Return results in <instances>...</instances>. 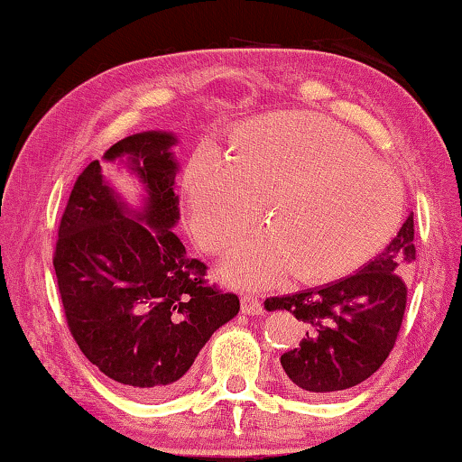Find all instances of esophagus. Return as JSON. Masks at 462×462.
<instances>
[{
    "label": "esophagus",
    "instance_id": "1",
    "mask_svg": "<svg viewBox=\"0 0 462 462\" xmlns=\"http://www.w3.org/2000/svg\"><path fill=\"white\" fill-rule=\"evenodd\" d=\"M241 311L247 316H262L264 314V308H262V301L254 295H244L241 297Z\"/></svg>",
    "mask_w": 462,
    "mask_h": 462
}]
</instances>
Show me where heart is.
Listing matches in <instances>:
<instances>
[{
  "instance_id": "b5f03b06",
  "label": "heart",
  "mask_w": 462,
  "mask_h": 462,
  "mask_svg": "<svg viewBox=\"0 0 462 462\" xmlns=\"http://www.w3.org/2000/svg\"><path fill=\"white\" fill-rule=\"evenodd\" d=\"M196 239L223 252L250 229L262 202L266 231L244 241L223 274L241 287L291 271L326 282L357 271L402 218L394 171L345 127L314 113H271L239 125L226 159L204 146L183 173Z\"/></svg>"
}]
</instances>
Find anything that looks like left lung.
Returning <instances> with one entry per match:
<instances>
[{
  "label": "left lung",
  "instance_id": "left-lung-1",
  "mask_svg": "<svg viewBox=\"0 0 462 462\" xmlns=\"http://www.w3.org/2000/svg\"><path fill=\"white\" fill-rule=\"evenodd\" d=\"M413 212L396 237L357 273L300 293L271 297L268 311H289L303 322V338L281 355L291 384L311 394L361 384L384 364L399 335L415 262Z\"/></svg>",
  "mask_w": 462,
  "mask_h": 462
}]
</instances>
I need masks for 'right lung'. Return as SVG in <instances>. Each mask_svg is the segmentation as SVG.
Listing matches in <instances>:
<instances>
[{
    "label": "right lung",
    "instance_id": "add662e5",
    "mask_svg": "<svg viewBox=\"0 0 462 462\" xmlns=\"http://www.w3.org/2000/svg\"><path fill=\"white\" fill-rule=\"evenodd\" d=\"M173 132L132 134L105 151L142 186L132 207L92 161L74 183L53 266L69 332L92 365L140 401L177 393L215 330L239 311L207 287L204 262L175 236Z\"/></svg>",
    "mask_w": 462,
    "mask_h": 462
}]
</instances>
